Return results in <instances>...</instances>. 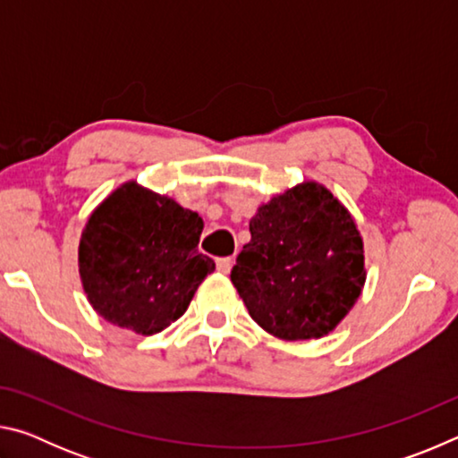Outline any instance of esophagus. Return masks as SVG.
<instances>
[{"mask_svg":"<svg viewBox=\"0 0 458 458\" xmlns=\"http://www.w3.org/2000/svg\"><path fill=\"white\" fill-rule=\"evenodd\" d=\"M232 262H234V260H232L230 257H222V259L216 260V267H218V270H220L222 275H228L230 270H232Z\"/></svg>","mask_w":458,"mask_h":458,"instance_id":"esophagus-1","label":"esophagus"}]
</instances>
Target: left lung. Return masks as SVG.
Returning <instances> with one entry per match:
<instances>
[{
    "mask_svg": "<svg viewBox=\"0 0 458 458\" xmlns=\"http://www.w3.org/2000/svg\"><path fill=\"white\" fill-rule=\"evenodd\" d=\"M250 236L230 278L252 319L284 341L335 329L366 283L347 208L325 185L303 182L259 208Z\"/></svg>",
    "mask_w": 458,
    "mask_h": 458,
    "instance_id": "obj_1",
    "label": "left lung"
}]
</instances>
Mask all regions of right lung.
<instances>
[{"label":"right lung","mask_w":458,"mask_h":458,"mask_svg":"<svg viewBox=\"0 0 458 458\" xmlns=\"http://www.w3.org/2000/svg\"><path fill=\"white\" fill-rule=\"evenodd\" d=\"M204 220L174 198L127 182L90 214L79 244V273L92 309L139 335L164 331L185 313L214 273L198 250Z\"/></svg>","instance_id":"obj_1"}]
</instances>
